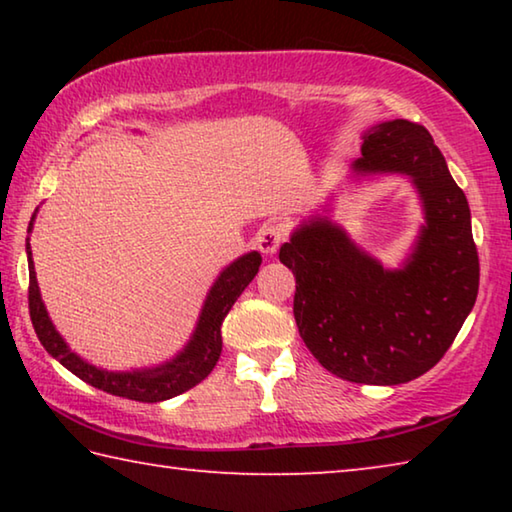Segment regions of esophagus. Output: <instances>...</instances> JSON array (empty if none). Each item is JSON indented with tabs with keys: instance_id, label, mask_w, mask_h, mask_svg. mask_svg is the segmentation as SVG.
Wrapping results in <instances>:
<instances>
[{
	"instance_id": "esophagus-1",
	"label": "esophagus",
	"mask_w": 512,
	"mask_h": 512,
	"mask_svg": "<svg viewBox=\"0 0 512 512\" xmlns=\"http://www.w3.org/2000/svg\"><path fill=\"white\" fill-rule=\"evenodd\" d=\"M282 239V230L277 228V225H264V228L257 232L255 244L264 255H275L277 248L282 244Z\"/></svg>"
}]
</instances>
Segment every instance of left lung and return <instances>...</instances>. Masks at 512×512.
<instances>
[{
	"mask_svg": "<svg viewBox=\"0 0 512 512\" xmlns=\"http://www.w3.org/2000/svg\"><path fill=\"white\" fill-rule=\"evenodd\" d=\"M357 176L402 173L422 201L424 225L402 268H384L325 214L311 216L280 248L296 275L302 341L332 375L395 386L445 357L479 293L470 205L429 131L406 119L363 133Z\"/></svg>",
	"mask_w": 512,
	"mask_h": 512,
	"instance_id": "obj_1",
	"label": "left lung"
}]
</instances>
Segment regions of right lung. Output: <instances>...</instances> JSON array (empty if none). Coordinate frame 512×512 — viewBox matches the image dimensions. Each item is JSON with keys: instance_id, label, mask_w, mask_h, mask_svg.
<instances>
[{"instance_id": "add662e5", "label": "right lung", "mask_w": 512, "mask_h": 512, "mask_svg": "<svg viewBox=\"0 0 512 512\" xmlns=\"http://www.w3.org/2000/svg\"><path fill=\"white\" fill-rule=\"evenodd\" d=\"M33 225V223H31ZM29 225V232H31ZM27 255H29V314L33 329H36L38 339L51 357L63 363V366L74 372L76 377L83 379L99 391H106L110 395L126 397V400L135 402H164L171 400L180 393L189 391L196 384L210 375L216 361L221 357V323L228 316V311L235 305L237 298L244 293V289L253 282V277L262 264V255L253 250L232 262L228 268H223L221 275L216 277L210 293H207L205 305L198 316L196 329L192 339L178 352L171 361L162 363L155 368H142V370H103L99 366L83 361L79 354L69 350L63 336L56 332L54 323L47 314L45 302L40 296V287L36 280V271H33L31 259V244L27 241Z\"/></svg>"}]
</instances>
